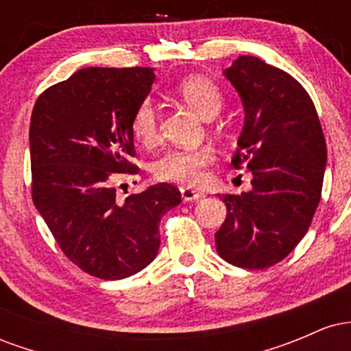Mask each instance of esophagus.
Wrapping results in <instances>:
<instances>
[{"mask_svg":"<svg viewBox=\"0 0 351 351\" xmlns=\"http://www.w3.org/2000/svg\"><path fill=\"white\" fill-rule=\"evenodd\" d=\"M180 191H181V198H183V201H196L203 196V193L196 191V189L193 188H181Z\"/></svg>","mask_w":351,"mask_h":351,"instance_id":"34e87169","label":"esophagus"}]
</instances>
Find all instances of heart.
Listing matches in <instances>:
<instances>
[{
    "mask_svg": "<svg viewBox=\"0 0 351 351\" xmlns=\"http://www.w3.org/2000/svg\"><path fill=\"white\" fill-rule=\"evenodd\" d=\"M180 95L189 107L204 119H213L223 106L221 92L211 80L188 77L178 86ZM132 132L143 145L155 143L158 136V114L150 100H143L132 117ZM215 162V150L209 145L195 148H170L152 165V173L158 181L193 186L204 176V168Z\"/></svg>",
    "mask_w": 351,
    "mask_h": 351,
    "instance_id": "1",
    "label": "heart"
}]
</instances>
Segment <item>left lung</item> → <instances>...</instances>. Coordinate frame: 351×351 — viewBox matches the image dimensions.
Instances as JSON below:
<instances>
[{
  "instance_id": "obj_1",
  "label": "left lung",
  "mask_w": 351,
  "mask_h": 351,
  "mask_svg": "<svg viewBox=\"0 0 351 351\" xmlns=\"http://www.w3.org/2000/svg\"><path fill=\"white\" fill-rule=\"evenodd\" d=\"M223 74L244 107L231 163L247 165L252 188L219 196L228 215L215 234L216 251L237 267L267 269L307 234L320 203L327 145L312 99L287 72L239 56Z\"/></svg>"
}]
</instances>
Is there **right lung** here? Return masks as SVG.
Here are the masks:
<instances>
[{
  "label": "right lung",
  "mask_w": 351,
  "mask_h": 351,
  "mask_svg": "<svg viewBox=\"0 0 351 351\" xmlns=\"http://www.w3.org/2000/svg\"><path fill=\"white\" fill-rule=\"evenodd\" d=\"M155 82L152 67H87L43 92L29 127L33 201L56 243L104 280L130 277L158 254L160 221L181 203L158 183L117 203L115 173L135 175L132 117Z\"/></svg>",
  "instance_id": "add662e5"
}]
</instances>
